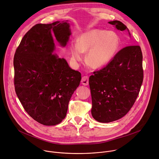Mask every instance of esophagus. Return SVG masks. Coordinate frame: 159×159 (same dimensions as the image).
Here are the masks:
<instances>
[{"label":"esophagus","mask_w":159,"mask_h":159,"mask_svg":"<svg viewBox=\"0 0 159 159\" xmlns=\"http://www.w3.org/2000/svg\"><path fill=\"white\" fill-rule=\"evenodd\" d=\"M82 84L84 85H88L89 84V77L88 76H84L81 80Z\"/></svg>","instance_id":"1"}]
</instances>
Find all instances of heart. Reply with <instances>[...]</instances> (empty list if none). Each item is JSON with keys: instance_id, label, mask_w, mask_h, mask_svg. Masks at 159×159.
I'll return each mask as SVG.
<instances>
[{"instance_id": "1", "label": "heart", "mask_w": 159, "mask_h": 159, "mask_svg": "<svg viewBox=\"0 0 159 159\" xmlns=\"http://www.w3.org/2000/svg\"><path fill=\"white\" fill-rule=\"evenodd\" d=\"M120 40L116 34L107 30L93 29L79 36L75 44L70 46L73 58L80 61L83 52H88L86 61L94 68L107 65L117 54Z\"/></svg>"}]
</instances>
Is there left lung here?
Masks as SVG:
<instances>
[{
	"label": "left lung",
	"mask_w": 159,
	"mask_h": 159,
	"mask_svg": "<svg viewBox=\"0 0 159 159\" xmlns=\"http://www.w3.org/2000/svg\"><path fill=\"white\" fill-rule=\"evenodd\" d=\"M108 23L117 30L129 32L120 21ZM142 61L140 46H129L120 50L106 66L93 71L89 84L91 114L96 120L103 123L117 120L131 110L143 83Z\"/></svg>",
	"instance_id": "obj_1"
}]
</instances>
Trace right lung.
Segmentation results:
<instances>
[{
	"label": "right lung",
	"instance_id": "add662e5",
	"mask_svg": "<svg viewBox=\"0 0 159 159\" xmlns=\"http://www.w3.org/2000/svg\"><path fill=\"white\" fill-rule=\"evenodd\" d=\"M65 46L71 35L67 22L37 24L23 37L14 56L15 91L25 110L44 125L60 124L81 74L72 70L54 51L52 33Z\"/></svg>",
	"mask_w": 159,
	"mask_h": 159
}]
</instances>
